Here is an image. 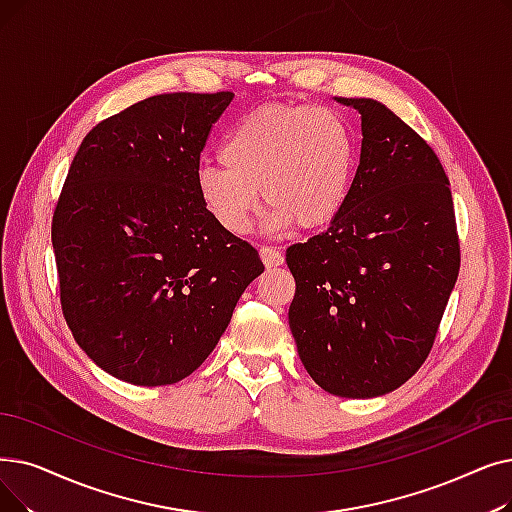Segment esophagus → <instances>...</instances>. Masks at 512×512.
Returning a JSON list of instances; mask_svg holds the SVG:
<instances>
[{"label": "esophagus", "mask_w": 512, "mask_h": 512, "mask_svg": "<svg viewBox=\"0 0 512 512\" xmlns=\"http://www.w3.org/2000/svg\"><path fill=\"white\" fill-rule=\"evenodd\" d=\"M259 255L261 261L265 263V268H278V265L284 263V255L276 247H261Z\"/></svg>", "instance_id": "esophagus-1"}]
</instances>
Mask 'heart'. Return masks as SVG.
I'll use <instances>...</instances> for the list:
<instances>
[{
  "label": "heart",
  "instance_id": "heart-1",
  "mask_svg": "<svg viewBox=\"0 0 512 512\" xmlns=\"http://www.w3.org/2000/svg\"><path fill=\"white\" fill-rule=\"evenodd\" d=\"M224 165H203L196 192L215 224L244 234L268 203L270 228L322 230L353 188L355 140L337 110L314 104H265L244 115L221 144Z\"/></svg>",
  "mask_w": 512,
  "mask_h": 512
}]
</instances>
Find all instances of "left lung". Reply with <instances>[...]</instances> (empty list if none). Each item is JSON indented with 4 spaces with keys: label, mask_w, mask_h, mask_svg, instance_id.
Masks as SVG:
<instances>
[{
    "label": "left lung",
    "mask_w": 512,
    "mask_h": 512,
    "mask_svg": "<svg viewBox=\"0 0 512 512\" xmlns=\"http://www.w3.org/2000/svg\"><path fill=\"white\" fill-rule=\"evenodd\" d=\"M351 196L330 228L286 249L295 278L288 324L324 391L376 397L429 358L460 270L448 175L435 150L370 98Z\"/></svg>",
    "instance_id": "left-lung-1"
}]
</instances>
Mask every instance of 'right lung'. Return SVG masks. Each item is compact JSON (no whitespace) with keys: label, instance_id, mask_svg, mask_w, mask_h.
Masks as SVG:
<instances>
[{"label":"right lung","instance_id":"add662e5","mask_svg":"<svg viewBox=\"0 0 512 512\" xmlns=\"http://www.w3.org/2000/svg\"><path fill=\"white\" fill-rule=\"evenodd\" d=\"M232 92L150 96L83 138L52 217L60 305L79 347L117 379H186L261 272L196 192L201 152Z\"/></svg>","mask_w":512,"mask_h":512}]
</instances>
